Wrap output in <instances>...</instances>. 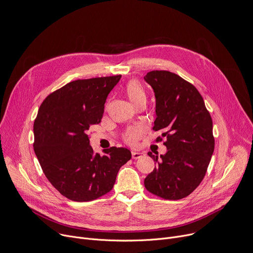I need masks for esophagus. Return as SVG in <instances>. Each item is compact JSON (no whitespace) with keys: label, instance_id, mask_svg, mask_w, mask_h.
<instances>
[{"label":"esophagus","instance_id":"esophagus-1","mask_svg":"<svg viewBox=\"0 0 253 253\" xmlns=\"http://www.w3.org/2000/svg\"><path fill=\"white\" fill-rule=\"evenodd\" d=\"M143 156L142 152H137V151H132V158L133 159H138Z\"/></svg>","mask_w":253,"mask_h":253}]
</instances>
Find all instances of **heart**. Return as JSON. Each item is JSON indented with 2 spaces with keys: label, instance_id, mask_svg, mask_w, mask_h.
Here are the masks:
<instances>
[{
  "label": "heart",
  "instance_id": "obj_1",
  "mask_svg": "<svg viewBox=\"0 0 253 253\" xmlns=\"http://www.w3.org/2000/svg\"><path fill=\"white\" fill-rule=\"evenodd\" d=\"M125 93L129 100L135 105H139L141 103H146V94L142 85L136 81L129 82L125 86ZM143 131L140 128H132L128 130L124 135V140L129 144H135L140 137L142 136Z\"/></svg>",
  "mask_w": 253,
  "mask_h": 253
}]
</instances>
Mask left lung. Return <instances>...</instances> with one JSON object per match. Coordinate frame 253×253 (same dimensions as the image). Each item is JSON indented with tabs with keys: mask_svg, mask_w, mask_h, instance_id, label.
<instances>
[{
	"mask_svg": "<svg viewBox=\"0 0 253 253\" xmlns=\"http://www.w3.org/2000/svg\"><path fill=\"white\" fill-rule=\"evenodd\" d=\"M153 88L156 119L153 130L162 131L156 141L168 150L148 155L156 167L145 177L148 192L166 200H179L193 193L203 180L214 152L213 122L199 90L168 71H152L144 77Z\"/></svg>",
	"mask_w": 253,
	"mask_h": 253,
	"instance_id": "left-lung-1",
	"label": "left lung"
}]
</instances>
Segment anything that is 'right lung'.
Returning <instances> with one entry per match:
<instances>
[{
    "mask_svg": "<svg viewBox=\"0 0 253 253\" xmlns=\"http://www.w3.org/2000/svg\"><path fill=\"white\" fill-rule=\"evenodd\" d=\"M121 75L78 80L45 99L34 121V151L51 185L76 202L109 193L120 168L131 158L123 147L94 153L88 130L101 123L107 97Z\"/></svg>",
    "mask_w": 253,
    "mask_h": 253,
    "instance_id": "add662e5",
    "label": "right lung"
}]
</instances>
